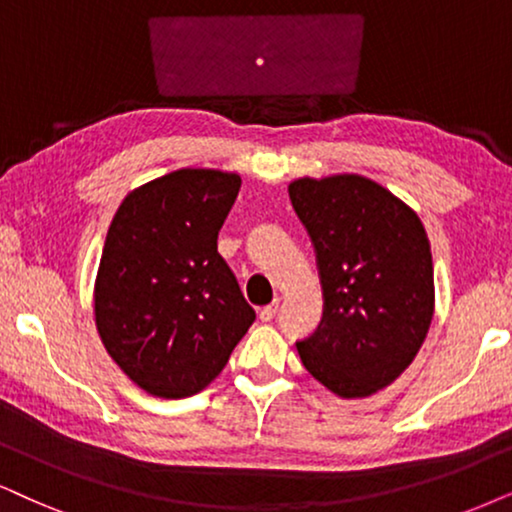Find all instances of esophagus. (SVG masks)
<instances>
[{
    "instance_id": "esophagus-1",
    "label": "esophagus",
    "mask_w": 512,
    "mask_h": 512,
    "mask_svg": "<svg viewBox=\"0 0 512 512\" xmlns=\"http://www.w3.org/2000/svg\"><path fill=\"white\" fill-rule=\"evenodd\" d=\"M278 307H281V302H278V300L267 304V307H262V309H260V319H262V321H271V319H274V316H276Z\"/></svg>"
}]
</instances>
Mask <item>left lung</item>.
Segmentation results:
<instances>
[{
  "label": "left lung",
  "instance_id": "obj_1",
  "mask_svg": "<svg viewBox=\"0 0 512 512\" xmlns=\"http://www.w3.org/2000/svg\"><path fill=\"white\" fill-rule=\"evenodd\" d=\"M288 193L314 243L326 300L297 352L333 394L371 397L411 366L430 331L435 274L425 226L361 174L300 177Z\"/></svg>",
  "mask_w": 512,
  "mask_h": 512
}]
</instances>
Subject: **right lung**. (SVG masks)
Masks as SVG:
<instances>
[{"label": "right lung", "mask_w": 512, "mask_h": 512, "mask_svg": "<svg viewBox=\"0 0 512 512\" xmlns=\"http://www.w3.org/2000/svg\"><path fill=\"white\" fill-rule=\"evenodd\" d=\"M238 189L236 172L184 167L129 191L108 226L96 331L122 373L153 397L205 390L255 321L217 252Z\"/></svg>", "instance_id": "1"}]
</instances>
